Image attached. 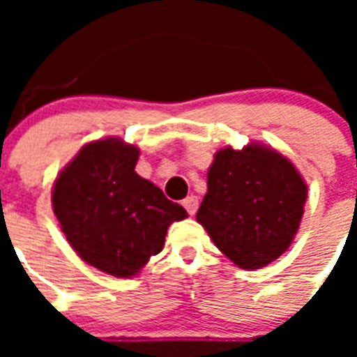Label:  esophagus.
I'll return each mask as SVG.
<instances>
[{"label": "esophagus", "mask_w": 357, "mask_h": 357, "mask_svg": "<svg viewBox=\"0 0 357 357\" xmlns=\"http://www.w3.org/2000/svg\"><path fill=\"white\" fill-rule=\"evenodd\" d=\"M183 207L187 209L189 215H195L196 209H198V198L196 196H187L183 200Z\"/></svg>", "instance_id": "obj_1"}]
</instances>
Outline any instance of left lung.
<instances>
[{
	"label": "left lung",
	"mask_w": 357,
	"mask_h": 357,
	"mask_svg": "<svg viewBox=\"0 0 357 357\" xmlns=\"http://www.w3.org/2000/svg\"><path fill=\"white\" fill-rule=\"evenodd\" d=\"M307 187L287 157L266 146L222 148L207 172L196 220L235 265L254 271L291 246Z\"/></svg>",
	"instance_id": "8db88e82"
}]
</instances>
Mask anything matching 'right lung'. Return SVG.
<instances>
[{"mask_svg": "<svg viewBox=\"0 0 357 357\" xmlns=\"http://www.w3.org/2000/svg\"><path fill=\"white\" fill-rule=\"evenodd\" d=\"M139 148L120 139L83 146L53 183L52 204L81 259L131 278L165 246L168 226L187 211L135 172Z\"/></svg>", "mask_w": 357, "mask_h": 357, "instance_id": "right-lung-1", "label": "right lung"}]
</instances>
